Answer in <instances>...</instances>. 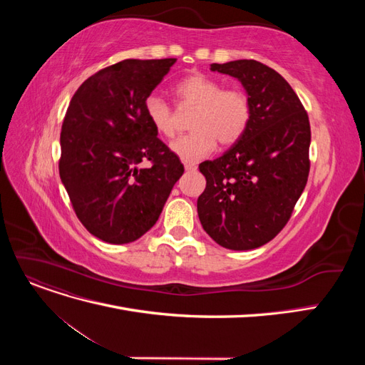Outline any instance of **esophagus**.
I'll list each match as a JSON object with an SVG mask.
<instances>
[{"label": "esophagus", "mask_w": 365, "mask_h": 365, "mask_svg": "<svg viewBox=\"0 0 365 365\" xmlns=\"http://www.w3.org/2000/svg\"><path fill=\"white\" fill-rule=\"evenodd\" d=\"M184 169H185L187 172H193V170L197 169V165H196L195 163H184Z\"/></svg>", "instance_id": "obj_1"}]
</instances>
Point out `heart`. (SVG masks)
Masks as SVG:
<instances>
[{"label": "heart", "mask_w": 365, "mask_h": 365, "mask_svg": "<svg viewBox=\"0 0 365 365\" xmlns=\"http://www.w3.org/2000/svg\"><path fill=\"white\" fill-rule=\"evenodd\" d=\"M180 105L195 108L190 134L175 138L169 149L184 163H197L217 145L231 146L245 135L251 121V102L240 90H224L222 82L205 74H192L175 85ZM145 114L161 137L175 134V114L163 97L152 94L145 102Z\"/></svg>", "instance_id": "1"}]
</instances>
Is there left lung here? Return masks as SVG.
<instances>
[{
    "label": "left lung",
    "instance_id": "1",
    "mask_svg": "<svg viewBox=\"0 0 365 365\" xmlns=\"http://www.w3.org/2000/svg\"><path fill=\"white\" fill-rule=\"evenodd\" d=\"M210 70L233 76L245 88L251 121L222 157L200 164L207 185L197 197V216L220 247L254 250L280 233L304 190L311 125L291 85L262 62L212 63Z\"/></svg>",
    "mask_w": 365,
    "mask_h": 365
}]
</instances>
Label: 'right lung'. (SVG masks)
Listing matches in <instances>:
<instances>
[{
  "mask_svg": "<svg viewBox=\"0 0 365 365\" xmlns=\"http://www.w3.org/2000/svg\"><path fill=\"white\" fill-rule=\"evenodd\" d=\"M176 59H125L77 88L61 130L59 175L76 216L96 237L121 245L158 220L180 158L157 137L145 102ZM143 159L153 163L138 170Z\"/></svg>",
  "mask_w": 365,
  "mask_h": 365,
  "instance_id": "add662e5",
  "label": "right lung"
}]
</instances>
